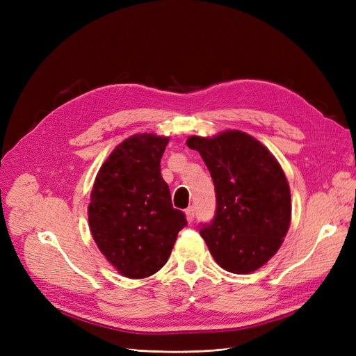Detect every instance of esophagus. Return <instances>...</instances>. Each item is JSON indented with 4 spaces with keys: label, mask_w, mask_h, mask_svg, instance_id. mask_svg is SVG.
I'll list each match as a JSON object with an SVG mask.
<instances>
[{
    "label": "esophagus",
    "mask_w": 356,
    "mask_h": 356,
    "mask_svg": "<svg viewBox=\"0 0 356 356\" xmlns=\"http://www.w3.org/2000/svg\"><path fill=\"white\" fill-rule=\"evenodd\" d=\"M186 218H187L188 222H191L193 220H195V208L190 207V208L186 209Z\"/></svg>",
    "instance_id": "34e87169"
}]
</instances>
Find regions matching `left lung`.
<instances>
[{
    "label": "left lung",
    "instance_id": "8db88e82",
    "mask_svg": "<svg viewBox=\"0 0 356 356\" xmlns=\"http://www.w3.org/2000/svg\"><path fill=\"white\" fill-rule=\"evenodd\" d=\"M187 147L200 153L217 195V212L202 238L224 270L248 275L281 248L291 224V191L276 157L251 135L224 131L191 135Z\"/></svg>",
    "mask_w": 356,
    "mask_h": 356
}]
</instances>
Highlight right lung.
I'll return each mask as SVG.
<instances>
[{
	"instance_id": "right-lung-1",
	"label": "right lung",
	"mask_w": 356,
	"mask_h": 356,
	"mask_svg": "<svg viewBox=\"0 0 356 356\" xmlns=\"http://www.w3.org/2000/svg\"><path fill=\"white\" fill-rule=\"evenodd\" d=\"M169 138L135 134L118 144L95 178L88 208L95 243L115 270L144 279L163 267L187 224L172 208L160 159Z\"/></svg>"
}]
</instances>
